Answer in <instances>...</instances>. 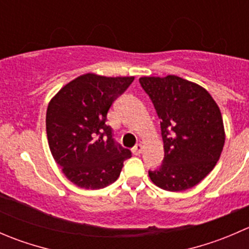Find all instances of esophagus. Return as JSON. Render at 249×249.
Masks as SVG:
<instances>
[{
  "label": "esophagus",
  "mask_w": 249,
  "mask_h": 249,
  "mask_svg": "<svg viewBox=\"0 0 249 249\" xmlns=\"http://www.w3.org/2000/svg\"><path fill=\"white\" fill-rule=\"evenodd\" d=\"M143 150V144L142 143H139V144H136L134 147V149H132V152H134L135 155H140L141 153H142Z\"/></svg>",
  "instance_id": "obj_1"
}]
</instances>
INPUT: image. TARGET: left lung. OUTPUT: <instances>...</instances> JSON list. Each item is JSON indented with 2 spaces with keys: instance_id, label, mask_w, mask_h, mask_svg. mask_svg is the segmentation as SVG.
Wrapping results in <instances>:
<instances>
[{
  "instance_id": "8db88e82",
  "label": "left lung",
  "mask_w": 249,
  "mask_h": 249,
  "mask_svg": "<svg viewBox=\"0 0 249 249\" xmlns=\"http://www.w3.org/2000/svg\"><path fill=\"white\" fill-rule=\"evenodd\" d=\"M161 120L164 161L149 177L167 192H182L200 183L215 166L225 142L222 113L201 85L169 74L141 77Z\"/></svg>"
}]
</instances>
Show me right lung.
<instances>
[{"mask_svg":"<svg viewBox=\"0 0 249 249\" xmlns=\"http://www.w3.org/2000/svg\"><path fill=\"white\" fill-rule=\"evenodd\" d=\"M135 77L85 73L67 83L50 100L46 126L50 152L77 187L102 189L118 179L129 149L115 144L107 113Z\"/></svg>","mask_w":249,"mask_h":249,"instance_id":"1","label":"right lung"}]
</instances>
